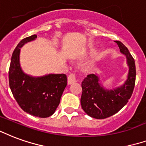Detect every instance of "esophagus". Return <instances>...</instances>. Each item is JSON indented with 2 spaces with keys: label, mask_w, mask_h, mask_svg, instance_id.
Here are the masks:
<instances>
[{
  "label": "esophagus",
  "mask_w": 146,
  "mask_h": 146,
  "mask_svg": "<svg viewBox=\"0 0 146 146\" xmlns=\"http://www.w3.org/2000/svg\"><path fill=\"white\" fill-rule=\"evenodd\" d=\"M76 81H77V80H76V75H75L74 73H71V74H70V75L68 76V84H73V83H76Z\"/></svg>",
  "instance_id": "34e87169"
}]
</instances>
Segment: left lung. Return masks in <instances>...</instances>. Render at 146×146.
Instances as JSON below:
<instances>
[{
    "instance_id": "obj_1",
    "label": "left lung",
    "mask_w": 146,
    "mask_h": 146,
    "mask_svg": "<svg viewBox=\"0 0 146 146\" xmlns=\"http://www.w3.org/2000/svg\"><path fill=\"white\" fill-rule=\"evenodd\" d=\"M120 51L126 56L128 70V78L122 86L113 90L104 89L95 74H89L82 81L81 107L90 117L104 119L116 114L128 102L133 93L136 70L135 59L127 47L120 41H115Z\"/></svg>"
}]
</instances>
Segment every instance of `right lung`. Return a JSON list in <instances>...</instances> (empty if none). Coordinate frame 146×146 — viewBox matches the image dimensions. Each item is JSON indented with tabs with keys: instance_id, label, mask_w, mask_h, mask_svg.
<instances>
[{
	"instance_id": "right-lung-1",
	"label": "right lung",
	"mask_w": 146,
	"mask_h": 146,
	"mask_svg": "<svg viewBox=\"0 0 146 146\" xmlns=\"http://www.w3.org/2000/svg\"><path fill=\"white\" fill-rule=\"evenodd\" d=\"M37 38L33 35L18 43L13 52L9 68V86L14 98L24 111L38 117L54 114L67 85L66 74H48L40 77L27 75L19 62L20 48Z\"/></svg>"
}]
</instances>
